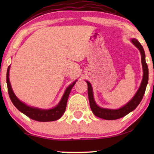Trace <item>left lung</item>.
Segmentation results:
<instances>
[{
    "label": "left lung",
    "instance_id": "obj_1",
    "mask_svg": "<svg viewBox=\"0 0 154 154\" xmlns=\"http://www.w3.org/2000/svg\"><path fill=\"white\" fill-rule=\"evenodd\" d=\"M132 43L140 50L141 56H142V64L143 67V79L140 87L137 90V92L135 95L133 97V98H132L127 104H125V106L121 107V108L119 109H108L100 108V107H99L96 104V103L94 100L93 93H92V88L91 85H90L89 82L86 81L88 84V98H89L90 108H91L92 113H93L96 116L100 118V119H103L105 120H116L125 116L128 114L130 112H131L132 111H133L134 109H136V107L141 102L143 97H144L149 79L148 66H147L146 60H145V53L144 50L143 49L142 45H141L140 42L135 38L132 39Z\"/></svg>",
    "mask_w": 154,
    "mask_h": 154
}]
</instances>
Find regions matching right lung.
I'll return each instance as SVG.
<instances>
[{
	"label": "right lung",
	"instance_id": "add662e5",
	"mask_svg": "<svg viewBox=\"0 0 154 154\" xmlns=\"http://www.w3.org/2000/svg\"><path fill=\"white\" fill-rule=\"evenodd\" d=\"M9 70L10 66H8L7 71V76H6V81H7L8 85V91L9 94L10 98L12 102L13 103L14 106L22 112L24 114L27 116L30 119L35 120V121L40 122H48V121H56L62 117V116L64 114L65 110H66L67 100L71 89L73 86L75 85V82H73L72 84H71L68 88H66L64 95H63L62 100L59 103L57 106L52 109H40L37 108H33L26 105L24 103H22L19 99L15 96V94L12 91V89L10 85L9 81Z\"/></svg>",
	"mask_w": 154,
	"mask_h": 154
}]
</instances>
